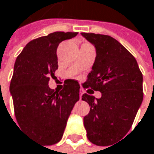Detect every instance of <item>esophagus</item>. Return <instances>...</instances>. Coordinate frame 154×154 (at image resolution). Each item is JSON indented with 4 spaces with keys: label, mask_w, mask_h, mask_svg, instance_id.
I'll list each match as a JSON object with an SVG mask.
<instances>
[{
    "label": "esophagus",
    "mask_w": 154,
    "mask_h": 154,
    "mask_svg": "<svg viewBox=\"0 0 154 154\" xmlns=\"http://www.w3.org/2000/svg\"><path fill=\"white\" fill-rule=\"evenodd\" d=\"M82 91H81V92H80V99L82 100Z\"/></svg>",
    "instance_id": "1"
}]
</instances>
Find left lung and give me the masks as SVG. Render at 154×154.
<instances>
[{"instance_id":"1","label":"left lung","mask_w":154,"mask_h":154,"mask_svg":"<svg viewBox=\"0 0 154 154\" xmlns=\"http://www.w3.org/2000/svg\"><path fill=\"white\" fill-rule=\"evenodd\" d=\"M81 34L96 50L83 83L88 90L82 100L91 107L83 118L84 127L90 142L109 146L123 138L133 125L143 98V74L135 58L117 40L107 35ZM93 90L100 91L102 98L96 99Z\"/></svg>"}]
</instances>
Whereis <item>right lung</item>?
<instances>
[{"instance_id":"add662e5","label":"right lung","mask_w":154,"mask_h":154,"mask_svg":"<svg viewBox=\"0 0 154 154\" xmlns=\"http://www.w3.org/2000/svg\"><path fill=\"white\" fill-rule=\"evenodd\" d=\"M76 35L54 32L34 39L24 47L14 64L10 91L17 122L23 132L44 145L62 139L68 117L80 100V85L75 80H66L60 91L48 86L50 77L58 69V45Z\"/></svg>"}]
</instances>
